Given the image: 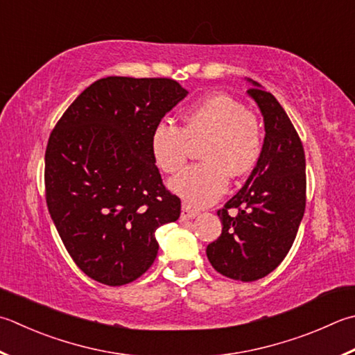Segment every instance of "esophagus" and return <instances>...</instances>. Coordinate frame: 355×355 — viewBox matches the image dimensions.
Returning <instances> with one entry per match:
<instances>
[{"label": "esophagus", "instance_id": "esophagus-1", "mask_svg": "<svg viewBox=\"0 0 355 355\" xmlns=\"http://www.w3.org/2000/svg\"><path fill=\"white\" fill-rule=\"evenodd\" d=\"M198 215H199V211H198V210L191 209L190 205L182 204V211H180V219H182V220L193 219V218H196Z\"/></svg>", "mask_w": 355, "mask_h": 355}]
</instances>
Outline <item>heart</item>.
<instances>
[{
    "label": "heart",
    "instance_id": "obj_1",
    "mask_svg": "<svg viewBox=\"0 0 355 355\" xmlns=\"http://www.w3.org/2000/svg\"><path fill=\"white\" fill-rule=\"evenodd\" d=\"M182 128L159 122L150 137V151L157 168L176 173L189 156V140L204 137L199 157L170 179V190L187 205L205 207L224 195L229 175L243 178L255 168L263 151L257 117L224 92H213L193 103L182 116Z\"/></svg>",
    "mask_w": 355,
    "mask_h": 355
}]
</instances>
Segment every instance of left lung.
<instances>
[{"instance_id":"1","label":"left lung","mask_w":355,"mask_h":355,"mask_svg":"<svg viewBox=\"0 0 355 355\" xmlns=\"http://www.w3.org/2000/svg\"><path fill=\"white\" fill-rule=\"evenodd\" d=\"M247 91L264 119V144L252 175L224 209L220 236L207 258L220 275L257 282L282 264L295 241L306 207L303 144L283 106L253 80ZM237 209L235 216L229 209Z\"/></svg>"}]
</instances>
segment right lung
Listing matches in <instances>:
<instances>
[{
    "label": "right lung",
    "mask_w": 355,
    "mask_h": 355,
    "mask_svg": "<svg viewBox=\"0 0 355 355\" xmlns=\"http://www.w3.org/2000/svg\"><path fill=\"white\" fill-rule=\"evenodd\" d=\"M187 94L171 78H100L51 132L46 204L73 263L98 283L122 286L144 275L157 255V227L180 215L150 137Z\"/></svg>",
    "instance_id": "1"
}]
</instances>
